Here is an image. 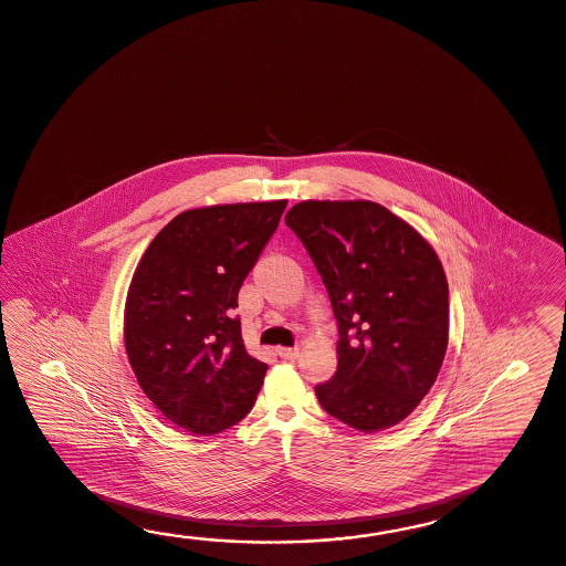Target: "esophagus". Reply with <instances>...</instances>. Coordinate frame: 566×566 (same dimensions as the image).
<instances>
[{
  "label": "esophagus",
  "mask_w": 566,
  "mask_h": 566,
  "mask_svg": "<svg viewBox=\"0 0 566 566\" xmlns=\"http://www.w3.org/2000/svg\"><path fill=\"white\" fill-rule=\"evenodd\" d=\"M277 355L282 357V359H289V361H292V359H296L298 357V347H277L276 349Z\"/></svg>",
  "instance_id": "1"
}]
</instances>
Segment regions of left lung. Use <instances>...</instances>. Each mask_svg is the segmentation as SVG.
<instances>
[{"label":"left lung","instance_id":"1","mask_svg":"<svg viewBox=\"0 0 566 566\" xmlns=\"http://www.w3.org/2000/svg\"><path fill=\"white\" fill-rule=\"evenodd\" d=\"M328 292L337 371L314 391L340 422L376 432L432 388L449 343V284L427 239L371 201H304L286 214Z\"/></svg>","mask_w":566,"mask_h":566}]
</instances>
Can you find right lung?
Segmentation results:
<instances>
[{
  "label": "right lung",
  "mask_w": 566,
  "mask_h": 566,
  "mask_svg": "<svg viewBox=\"0 0 566 566\" xmlns=\"http://www.w3.org/2000/svg\"><path fill=\"white\" fill-rule=\"evenodd\" d=\"M286 201L176 214L127 292L124 337L139 388L176 427L214 434L252 410L268 365L245 352L238 294Z\"/></svg>",
  "instance_id": "obj_1"
}]
</instances>
